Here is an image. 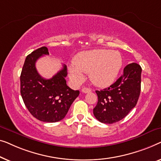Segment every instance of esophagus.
Listing matches in <instances>:
<instances>
[{
    "mask_svg": "<svg viewBox=\"0 0 161 161\" xmlns=\"http://www.w3.org/2000/svg\"><path fill=\"white\" fill-rule=\"evenodd\" d=\"M81 92H84V93H87V92H91V90L88 87H83L82 89H81Z\"/></svg>",
    "mask_w": 161,
    "mask_h": 161,
    "instance_id": "34e87169",
    "label": "esophagus"
}]
</instances>
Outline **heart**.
<instances>
[{
    "mask_svg": "<svg viewBox=\"0 0 161 161\" xmlns=\"http://www.w3.org/2000/svg\"><path fill=\"white\" fill-rule=\"evenodd\" d=\"M123 65V57L118 51L93 49L78 53L69 68V75L75 83L83 80V74H88L94 85L106 87L114 82Z\"/></svg>",
    "mask_w": 161,
    "mask_h": 161,
    "instance_id": "heart-1",
    "label": "heart"
}]
</instances>
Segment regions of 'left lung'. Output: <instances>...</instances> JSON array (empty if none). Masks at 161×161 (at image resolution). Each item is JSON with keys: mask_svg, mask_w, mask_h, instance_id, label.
Returning a JSON list of instances; mask_svg holds the SVG:
<instances>
[{"mask_svg": "<svg viewBox=\"0 0 161 161\" xmlns=\"http://www.w3.org/2000/svg\"><path fill=\"white\" fill-rule=\"evenodd\" d=\"M142 68L132 63L127 65L123 74L109 87L96 90L98 103L93 114L101 123L112 124L125 117L136 105L141 91Z\"/></svg>", "mask_w": 161, "mask_h": 161, "instance_id": "left-lung-1", "label": "left lung"}]
</instances>
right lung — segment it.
<instances>
[{"label":"right lung","instance_id":"obj_1","mask_svg":"<svg viewBox=\"0 0 161 161\" xmlns=\"http://www.w3.org/2000/svg\"><path fill=\"white\" fill-rule=\"evenodd\" d=\"M47 55H49L48 49L42 47L27 56L20 75V92L25 105L35 118L46 123H55L65 117L80 91L67 86L65 65L49 80L39 75L36 62Z\"/></svg>","mask_w":161,"mask_h":161}]
</instances>
